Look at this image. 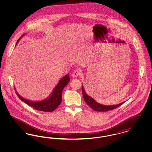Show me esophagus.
I'll return each mask as SVG.
<instances>
[{"label": "esophagus", "instance_id": "obj_1", "mask_svg": "<svg viewBox=\"0 0 152 152\" xmlns=\"http://www.w3.org/2000/svg\"><path fill=\"white\" fill-rule=\"evenodd\" d=\"M80 73H81V71H80V70H78V69H76V70H75L74 71V72L72 73V74L71 75V76L72 77H78L80 75Z\"/></svg>", "mask_w": 152, "mask_h": 152}]
</instances>
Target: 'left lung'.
<instances>
[{
	"instance_id": "8db88e82",
	"label": "left lung",
	"mask_w": 152,
	"mask_h": 152,
	"mask_svg": "<svg viewBox=\"0 0 152 152\" xmlns=\"http://www.w3.org/2000/svg\"><path fill=\"white\" fill-rule=\"evenodd\" d=\"M82 89H83V96L84 100L91 108L93 109V110L97 112H107L110 110L114 109L118 107L119 106H120L121 105L123 104V103L125 102V101H124L121 103H120L117 105H102L97 102V101H95L94 99H93L92 97L88 95L87 93L86 92V91L83 87V86H82Z\"/></svg>"
}]
</instances>
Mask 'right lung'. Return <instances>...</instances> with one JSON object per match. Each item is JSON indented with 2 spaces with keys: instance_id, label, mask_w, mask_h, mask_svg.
Segmentation results:
<instances>
[{
  "instance_id": "right-lung-1",
  "label": "right lung",
  "mask_w": 152,
  "mask_h": 152,
  "mask_svg": "<svg viewBox=\"0 0 152 152\" xmlns=\"http://www.w3.org/2000/svg\"><path fill=\"white\" fill-rule=\"evenodd\" d=\"M25 35L23 34L17 41L16 44L19 42L22 37ZM70 81L69 76L68 74L65 75L63 77L59 80L58 84L53 89L52 94L47 98L42 100L41 101H31L26 99L22 97L16 91V94L18 97L24 103L27 104L29 106L33 107L37 110L43 112H53L58 108V106L61 104L62 100V92L64 87L68 84Z\"/></svg>"
}]
</instances>
